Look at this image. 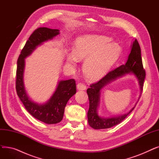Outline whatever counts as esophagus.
<instances>
[{
    "instance_id": "obj_1",
    "label": "esophagus",
    "mask_w": 159,
    "mask_h": 159,
    "mask_svg": "<svg viewBox=\"0 0 159 159\" xmlns=\"http://www.w3.org/2000/svg\"><path fill=\"white\" fill-rule=\"evenodd\" d=\"M77 88L79 90H85L86 88V86L84 84V83L80 82L77 85Z\"/></svg>"
}]
</instances>
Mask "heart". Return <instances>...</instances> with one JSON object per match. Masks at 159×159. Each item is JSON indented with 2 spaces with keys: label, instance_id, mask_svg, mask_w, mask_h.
Returning a JSON list of instances; mask_svg holds the SVG:
<instances>
[{
  "label": "heart",
  "instance_id": "1",
  "mask_svg": "<svg viewBox=\"0 0 159 159\" xmlns=\"http://www.w3.org/2000/svg\"><path fill=\"white\" fill-rule=\"evenodd\" d=\"M73 54L68 57L69 64L75 65L77 60H85L83 72L90 80H97L119 57L120 49L115 43H111L109 37L91 35L78 39L74 44Z\"/></svg>",
  "mask_w": 159,
  "mask_h": 159
}]
</instances>
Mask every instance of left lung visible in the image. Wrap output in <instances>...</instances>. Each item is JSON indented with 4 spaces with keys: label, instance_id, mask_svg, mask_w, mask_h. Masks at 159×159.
<instances>
[{
    "label": "left lung",
    "instance_id": "left-lung-1",
    "mask_svg": "<svg viewBox=\"0 0 159 159\" xmlns=\"http://www.w3.org/2000/svg\"><path fill=\"white\" fill-rule=\"evenodd\" d=\"M133 73L139 80L141 92L143 90L144 82L146 77V71L143 68V61L141 57V49L137 39L133 42L131 53L128 59L125 64L116 68L108 72L104 77L97 82L91 84L87 89V93L89 101V107L88 112V119L89 126L96 129H107L116 126L122 122L126 116L133 110V107L129 112L119 116L111 118H103L97 114V107L100 99V91L108 83L123 75Z\"/></svg>",
    "mask_w": 159,
    "mask_h": 159
}]
</instances>
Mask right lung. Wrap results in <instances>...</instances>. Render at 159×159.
<instances>
[{
  "label": "right lung",
  "instance_id": "1",
  "mask_svg": "<svg viewBox=\"0 0 159 159\" xmlns=\"http://www.w3.org/2000/svg\"><path fill=\"white\" fill-rule=\"evenodd\" d=\"M58 34V30L45 27L38 28L33 31L18 58L16 72V93L25 108L33 117L48 124H57L62 120L67 102L76 93V83L74 79L60 81L55 92L47 103L39 104L33 102L28 97L24 89L23 82L24 58L30 55L37 46L43 42L53 39Z\"/></svg>",
  "mask_w": 159,
  "mask_h": 159
}]
</instances>
